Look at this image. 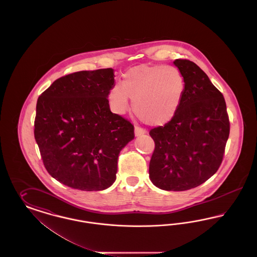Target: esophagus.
Returning <instances> with one entry per match:
<instances>
[{"instance_id": "obj_1", "label": "esophagus", "mask_w": 257, "mask_h": 257, "mask_svg": "<svg viewBox=\"0 0 257 257\" xmlns=\"http://www.w3.org/2000/svg\"><path fill=\"white\" fill-rule=\"evenodd\" d=\"M147 134V131L144 129H141L139 127H135V136L136 137H140L142 135Z\"/></svg>"}]
</instances>
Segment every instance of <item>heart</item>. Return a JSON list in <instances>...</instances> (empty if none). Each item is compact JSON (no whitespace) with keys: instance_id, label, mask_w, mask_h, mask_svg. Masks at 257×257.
Returning a JSON list of instances; mask_svg holds the SVG:
<instances>
[{"instance_id":"1","label":"heart","mask_w":257,"mask_h":257,"mask_svg":"<svg viewBox=\"0 0 257 257\" xmlns=\"http://www.w3.org/2000/svg\"><path fill=\"white\" fill-rule=\"evenodd\" d=\"M186 81L182 72L170 65L141 64L123 74L121 86L115 85L109 99L117 114L129 108L133 99V110L142 122L161 127L171 122L183 102Z\"/></svg>"}]
</instances>
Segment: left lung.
Returning a JSON list of instances; mask_svg holds the SVG:
<instances>
[{
  "label": "left lung",
  "instance_id": "obj_1",
  "mask_svg": "<svg viewBox=\"0 0 257 257\" xmlns=\"http://www.w3.org/2000/svg\"><path fill=\"white\" fill-rule=\"evenodd\" d=\"M186 92L171 122L149 135L155 149L149 178L165 191H186L204 183L220 168L229 136L224 98L195 62L175 60Z\"/></svg>",
  "mask_w": 257,
  "mask_h": 257
}]
</instances>
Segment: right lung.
Wrapping results in <instances>:
<instances>
[{
  "label": "right lung",
  "mask_w": 257,
  "mask_h": 257,
  "mask_svg": "<svg viewBox=\"0 0 257 257\" xmlns=\"http://www.w3.org/2000/svg\"><path fill=\"white\" fill-rule=\"evenodd\" d=\"M112 68L56 80L38 97L35 138L50 175L81 191H103L116 179L117 159L134 126L112 113Z\"/></svg>",
  "instance_id": "add662e5"
}]
</instances>
